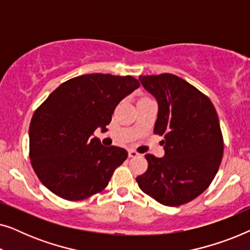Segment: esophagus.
<instances>
[{
  "label": "esophagus",
  "mask_w": 250,
  "mask_h": 250,
  "mask_svg": "<svg viewBox=\"0 0 250 250\" xmlns=\"http://www.w3.org/2000/svg\"><path fill=\"white\" fill-rule=\"evenodd\" d=\"M128 156L129 157H138L139 152L135 151V150H128Z\"/></svg>",
  "instance_id": "esophagus-1"
}]
</instances>
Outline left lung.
<instances>
[{
	"label": "left lung",
	"mask_w": 250,
	"mask_h": 250,
	"mask_svg": "<svg viewBox=\"0 0 250 250\" xmlns=\"http://www.w3.org/2000/svg\"><path fill=\"white\" fill-rule=\"evenodd\" d=\"M158 101L153 133L164 135L165 156L146 155L140 189L165 206L189 203L209 187L223 158L220 121L209 98L173 74L140 76Z\"/></svg>",
	"instance_id": "left-lung-1"
}]
</instances>
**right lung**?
Returning a JSON list of instances; mask_svg holds the SVG:
<instances>
[{"instance_id":"right-lung-1","label":"right lung","mask_w":250,"mask_h":250,"mask_svg":"<svg viewBox=\"0 0 250 250\" xmlns=\"http://www.w3.org/2000/svg\"><path fill=\"white\" fill-rule=\"evenodd\" d=\"M140 86L132 76L87 74L59 85L34 112L29 158L43 186L66 200L101 192L127 158L119 146H104L92 134L105 129L117 104Z\"/></svg>"}]
</instances>
